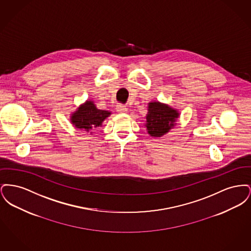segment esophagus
Instances as JSON below:
<instances>
[{
    "mask_svg": "<svg viewBox=\"0 0 251 251\" xmlns=\"http://www.w3.org/2000/svg\"><path fill=\"white\" fill-rule=\"evenodd\" d=\"M117 111L119 112V113H125V112H127V108L126 106H124V105H117Z\"/></svg>",
    "mask_w": 251,
    "mask_h": 251,
    "instance_id": "1",
    "label": "esophagus"
}]
</instances>
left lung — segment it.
Listing matches in <instances>:
<instances>
[{"mask_svg":"<svg viewBox=\"0 0 251 251\" xmlns=\"http://www.w3.org/2000/svg\"><path fill=\"white\" fill-rule=\"evenodd\" d=\"M147 114V130L154 137H160L167 133L173 126L179 113L160 102H150Z\"/></svg>","mask_w":251,"mask_h":251,"instance_id":"1","label":"left lung"}]
</instances>
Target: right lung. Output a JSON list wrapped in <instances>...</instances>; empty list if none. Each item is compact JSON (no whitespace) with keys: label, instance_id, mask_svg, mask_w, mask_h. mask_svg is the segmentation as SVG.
Instances as JSON below:
<instances>
[{"label":"right lung","instance_id":"obj_1","mask_svg":"<svg viewBox=\"0 0 251 251\" xmlns=\"http://www.w3.org/2000/svg\"><path fill=\"white\" fill-rule=\"evenodd\" d=\"M110 114V112L105 110L97 109L93 101L87 100L72 115V122L78 129L92 131L100 126L101 122L109 117Z\"/></svg>","mask_w":251,"mask_h":251}]
</instances>
